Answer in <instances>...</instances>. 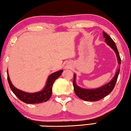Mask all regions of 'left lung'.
<instances>
[{
	"instance_id": "obj_1",
	"label": "left lung",
	"mask_w": 131,
	"mask_h": 131,
	"mask_svg": "<svg viewBox=\"0 0 131 131\" xmlns=\"http://www.w3.org/2000/svg\"><path fill=\"white\" fill-rule=\"evenodd\" d=\"M103 37L105 38V42L108 45L110 46L112 48L115 52L117 58H118V64L121 65V58L119 54V52L118 49L116 48V46L115 43L114 41L112 39L109 35H107L106 33L103 32ZM120 69L118 70L115 74V76L113 78L112 80L109 82L105 85H103V86L99 88L95 89H83L82 88L77 85L75 83V75H74L73 81V85L74 88V91L76 95L81 98L82 100L86 101H97L101 100L103 97L108 95L111 92L113 91L115 86L117 79H118L119 73Z\"/></svg>"
}]
</instances>
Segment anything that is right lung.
Here are the masks:
<instances>
[{"label": "right lung", "mask_w": 131, "mask_h": 131, "mask_svg": "<svg viewBox=\"0 0 131 131\" xmlns=\"http://www.w3.org/2000/svg\"><path fill=\"white\" fill-rule=\"evenodd\" d=\"M62 72L63 71L60 70L59 71L52 73L48 78L46 85L45 88L42 91L36 93H27L16 88L11 83L8 73H7V81H8L9 86L11 90L21 101L26 103H29V104L39 103L43 102H46L51 97L52 86H53L55 80L61 75Z\"/></svg>", "instance_id": "right-lung-1"}]
</instances>
